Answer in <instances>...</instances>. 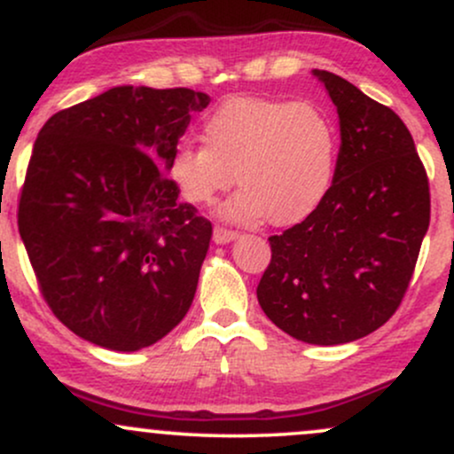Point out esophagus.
Wrapping results in <instances>:
<instances>
[{"label": "esophagus", "instance_id": "1", "mask_svg": "<svg viewBox=\"0 0 454 454\" xmlns=\"http://www.w3.org/2000/svg\"><path fill=\"white\" fill-rule=\"evenodd\" d=\"M237 239V232L231 231V228H223V226H215V231H213V241L215 243H231Z\"/></svg>", "mask_w": 454, "mask_h": 454}]
</instances>
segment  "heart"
I'll use <instances>...</instances> for the list:
<instances>
[{
  "label": "heart",
  "instance_id": "obj_1",
  "mask_svg": "<svg viewBox=\"0 0 454 454\" xmlns=\"http://www.w3.org/2000/svg\"><path fill=\"white\" fill-rule=\"evenodd\" d=\"M200 140L176 145L170 179L198 207L237 179L243 192L226 207L234 220L296 226L314 215L335 179L340 134L314 102L231 98L207 114Z\"/></svg>",
  "mask_w": 454,
  "mask_h": 454
}]
</instances>
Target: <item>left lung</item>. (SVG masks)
I'll list each match as a JSON object with an SVG mask.
<instances>
[{"label": "left lung", "mask_w": 454, "mask_h": 454, "mask_svg": "<svg viewBox=\"0 0 454 454\" xmlns=\"http://www.w3.org/2000/svg\"><path fill=\"white\" fill-rule=\"evenodd\" d=\"M340 114L335 179L317 211L269 237L256 288L275 326L337 346L369 335L397 311L429 228L431 196L414 138L388 106L314 70Z\"/></svg>", "instance_id": "8db88e82"}]
</instances>
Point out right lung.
<instances>
[{"instance_id":"right-lung-1","label":"right lung","mask_w":454,"mask_h":454,"mask_svg":"<svg viewBox=\"0 0 454 454\" xmlns=\"http://www.w3.org/2000/svg\"><path fill=\"white\" fill-rule=\"evenodd\" d=\"M202 91L113 87L40 129L19 198L38 288L82 340L134 352L194 301L213 226L179 200L168 161Z\"/></svg>"}]
</instances>
